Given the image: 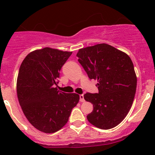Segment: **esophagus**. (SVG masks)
<instances>
[{"label": "esophagus", "mask_w": 155, "mask_h": 155, "mask_svg": "<svg viewBox=\"0 0 155 155\" xmlns=\"http://www.w3.org/2000/svg\"><path fill=\"white\" fill-rule=\"evenodd\" d=\"M79 97H80V102H81V103L84 102L85 100H84V95H80Z\"/></svg>", "instance_id": "esophagus-1"}]
</instances>
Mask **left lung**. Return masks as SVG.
Instances as JSON below:
<instances>
[{"label":"left lung","instance_id":"8db88e82","mask_svg":"<svg viewBox=\"0 0 155 155\" xmlns=\"http://www.w3.org/2000/svg\"><path fill=\"white\" fill-rule=\"evenodd\" d=\"M76 56L88 77L97 81L98 93L84 95L93 105L87 120L100 129L116 127L128 114L136 94L137 77L130 58L107 44L80 49Z\"/></svg>","mask_w":155,"mask_h":155}]
</instances>
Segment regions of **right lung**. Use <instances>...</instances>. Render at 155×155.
I'll return each instance as SVG.
<instances>
[{
  "instance_id": "right-lung-1",
  "label": "right lung",
  "mask_w": 155,
  "mask_h": 155,
  "mask_svg": "<svg viewBox=\"0 0 155 155\" xmlns=\"http://www.w3.org/2000/svg\"><path fill=\"white\" fill-rule=\"evenodd\" d=\"M72 51L50 47L31 51L19 68L17 80L19 103L33 127L45 133L60 130L79 101L76 93L58 90L60 71Z\"/></svg>"
}]
</instances>
